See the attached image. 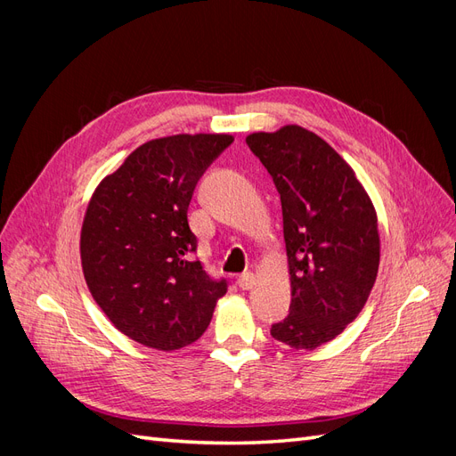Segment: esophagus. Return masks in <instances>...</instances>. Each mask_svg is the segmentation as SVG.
Masks as SVG:
<instances>
[{
  "mask_svg": "<svg viewBox=\"0 0 456 456\" xmlns=\"http://www.w3.org/2000/svg\"><path fill=\"white\" fill-rule=\"evenodd\" d=\"M238 285H240V289H243V291H249V289H253V285H255V275L251 272L241 273L238 278Z\"/></svg>",
  "mask_w": 456,
  "mask_h": 456,
  "instance_id": "obj_1",
  "label": "esophagus"
}]
</instances>
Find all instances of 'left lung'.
<instances>
[{
  "instance_id": "left-lung-1",
  "label": "left lung",
  "mask_w": 456,
  "mask_h": 456,
  "mask_svg": "<svg viewBox=\"0 0 456 456\" xmlns=\"http://www.w3.org/2000/svg\"><path fill=\"white\" fill-rule=\"evenodd\" d=\"M245 141L280 191L291 273L289 315L270 333L295 350H314L355 320L375 285V207L350 165L315 133L285 126Z\"/></svg>"
}]
</instances>
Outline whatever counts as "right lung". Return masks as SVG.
<instances>
[{"label":"right lung","instance_id":"right-lung-1","mask_svg":"<svg viewBox=\"0 0 456 456\" xmlns=\"http://www.w3.org/2000/svg\"><path fill=\"white\" fill-rule=\"evenodd\" d=\"M232 134H175L136 148L94 190L81 226L89 291L123 335L178 350L209 327L228 283L207 273L188 205Z\"/></svg>","mask_w":456,"mask_h":456}]
</instances>
